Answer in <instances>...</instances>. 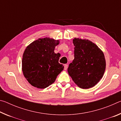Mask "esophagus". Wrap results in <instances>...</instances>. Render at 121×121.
Segmentation results:
<instances>
[{
  "label": "esophagus",
  "instance_id": "obj_1",
  "mask_svg": "<svg viewBox=\"0 0 121 121\" xmlns=\"http://www.w3.org/2000/svg\"><path fill=\"white\" fill-rule=\"evenodd\" d=\"M67 68H68V65H67V64L65 65H64V69H65V70H66Z\"/></svg>",
  "mask_w": 121,
  "mask_h": 121
}]
</instances>
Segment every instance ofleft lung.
I'll use <instances>...</instances> for the list:
<instances>
[{"mask_svg": "<svg viewBox=\"0 0 121 121\" xmlns=\"http://www.w3.org/2000/svg\"><path fill=\"white\" fill-rule=\"evenodd\" d=\"M74 59L69 65L68 73L78 86L92 87L102 78L106 69L104 53L88 39L75 38Z\"/></svg>", "mask_w": 121, "mask_h": 121, "instance_id": "8db88e82", "label": "left lung"}]
</instances>
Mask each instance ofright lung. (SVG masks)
<instances>
[{
    "mask_svg": "<svg viewBox=\"0 0 121 121\" xmlns=\"http://www.w3.org/2000/svg\"><path fill=\"white\" fill-rule=\"evenodd\" d=\"M59 40L39 38L26 47L22 60L24 76L30 84L45 89L56 81L64 66L59 63L60 54L55 53Z\"/></svg>",
    "mask_w": 121,
    "mask_h": 121,
    "instance_id": "obj_1",
    "label": "right lung"
}]
</instances>
